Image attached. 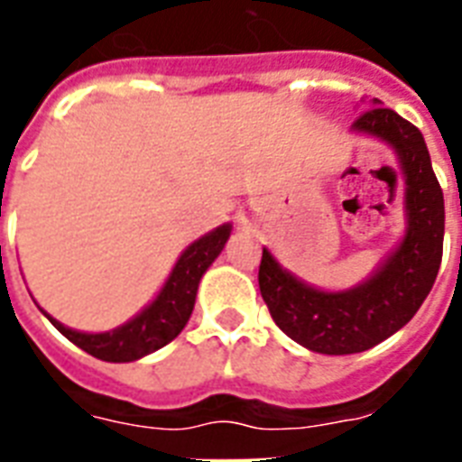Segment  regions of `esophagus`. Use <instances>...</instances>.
<instances>
[{
	"label": "esophagus",
	"instance_id": "1",
	"mask_svg": "<svg viewBox=\"0 0 462 462\" xmlns=\"http://www.w3.org/2000/svg\"><path fill=\"white\" fill-rule=\"evenodd\" d=\"M239 223L249 225V216H246V213H242V216H239Z\"/></svg>",
	"mask_w": 462,
	"mask_h": 462
}]
</instances>
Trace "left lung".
Wrapping results in <instances>:
<instances>
[{"label": "left lung", "mask_w": 462, "mask_h": 462, "mask_svg": "<svg viewBox=\"0 0 462 462\" xmlns=\"http://www.w3.org/2000/svg\"><path fill=\"white\" fill-rule=\"evenodd\" d=\"M352 129L391 143L401 160L408 210L401 246L369 281L347 292L309 288L282 271L268 249L259 266L261 297L275 326L321 355L365 352L401 330L430 295L444 254V191L422 132L381 105L362 112Z\"/></svg>", "instance_id": "1"}]
</instances>
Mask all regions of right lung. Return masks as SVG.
<instances>
[{
	"mask_svg": "<svg viewBox=\"0 0 462 462\" xmlns=\"http://www.w3.org/2000/svg\"><path fill=\"white\" fill-rule=\"evenodd\" d=\"M230 230V225H220L217 230L208 232L206 237L189 246L177 261V266L172 268L155 302L148 304L136 319L119 328L107 330V333H79L54 321L52 316H45L61 336L69 337L71 343L79 345L93 357L105 359V362H134V359L146 357L174 340L187 326L189 316L194 311L199 281L206 273V268L217 259V254L223 252Z\"/></svg>",
	"mask_w": 462,
	"mask_h": 462,
	"instance_id": "add662e5",
	"label": "right lung"
}]
</instances>
